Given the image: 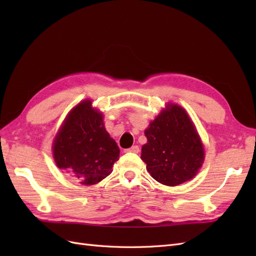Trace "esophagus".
Segmentation results:
<instances>
[{
	"instance_id": "esophagus-1",
	"label": "esophagus",
	"mask_w": 256,
	"mask_h": 256,
	"mask_svg": "<svg viewBox=\"0 0 256 256\" xmlns=\"http://www.w3.org/2000/svg\"><path fill=\"white\" fill-rule=\"evenodd\" d=\"M125 152H134V154H138V152H140V147H138V145H134V146H132V147H130V148L126 150Z\"/></svg>"
}]
</instances>
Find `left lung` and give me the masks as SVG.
Segmentation results:
<instances>
[{
    "label": "left lung",
    "mask_w": 256,
    "mask_h": 256,
    "mask_svg": "<svg viewBox=\"0 0 256 256\" xmlns=\"http://www.w3.org/2000/svg\"><path fill=\"white\" fill-rule=\"evenodd\" d=\"M145 136L141 159L154 180L172 187L198 174L205 158L204 147L184 108L168 104L145 129Z\"/></svg>",
    "instance_id": "obj_1"
}]
</instances>
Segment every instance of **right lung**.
Here are the masks:
<instances>
[{
	"label": "right lung",
	"mask_w": 256,
	"mask_h": 256,
	"mask_svg": "<svg viewBox=\"0 0 256 256\" xmlns=\"http://www.w3.org/2000/svg\"><path fill=\"white\" fill-rule=\"evenodd\" d=\"M52 152L58 168L85 186L109 176L120 158L118 146L104 128L102 113L92 108L88 99L68 113L54 138Z\"/></svg>",
	"instance_id": "obj_1"
}]
</instances>
